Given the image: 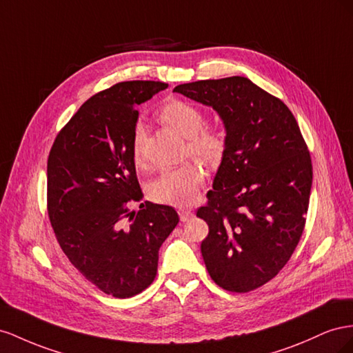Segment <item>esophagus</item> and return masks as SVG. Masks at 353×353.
<instances>
[{"instance_id": "esophagus-1", "label": "esophagus", "mask_w": 353, "mask_h": 353, "mask_svg": "<svg viewBox=\"0 0 353 353\" xmlns=\"http://www.w3.org/2000/svg\"><path fill=\"white\" fill-rule=\"evenodd\" d=\"M177 213H179V217H180V220H182V221H188L190 217L194 216L192 210H189V208H179Z\"/></svg>"}]
</instances>
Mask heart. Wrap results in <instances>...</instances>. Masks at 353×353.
Segmentation results:
<instances>
[{
  "label": "heart",
  "instance_id": "1",
  "mask_svg": "<svg viewBox=\"0 0 353 353\" xmlns=\"http://www.w3.org/2000/svg\"><path fill=\"white\" fill-rule=\"evenodd\" d=\"M159 119L188 137V150L204 163L214 165L223 158L226 150V136L217 127L205 125V115L196 105L182 99H168L159 109ZM143 130L137 127L130 143L133 164L145 167ZM204 180V170L198 161L176 168L165 170L150 186V195L161 204L188 205L195 199L201 183Z\"/></svg>",
  "mask_w": 353,
  "mask_h": 353
}]
</instances>
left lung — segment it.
I'll return each instance as SVG.
<instances>
[{
	"label": "left lung",
	"instance_id": "1",
	"mask_svg": "<svg viewBox=\"0 0 353 353\" xmlns=\"http://www.w3.org/2000/svg\"><path fill=\"white\" fill-rule=\"evenodd\" d=\"M174 92L217 110L226 150L196 216L207 221L201 253L211 279L248 293L275 278L305 230L312 159L294 115L244 77L180 84Z\"/></svg>",
	"mask_w": 353,
	"mask_h": 353
}]
</instances>
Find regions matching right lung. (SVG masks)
<instances>
[{"label": "right lung", "instance_id": "add662e5", "mask_svg": "<svg viewBox=\"0 0 353 353\" xmlns=\"http://www.w3.org/2000/svg\"><path fill=\"white\" fill-rule=\"evenodd\" d=\"M159 81H123L90 97L57 133L47 159V211L57 243L105 294L133 297L154 283L158 251L179 223L143 199L130 152L139 110ZM141 204L139 212L131 205Z\"/></svg>", "mask_w": 353, "mask_h": 353}]
</instances>
